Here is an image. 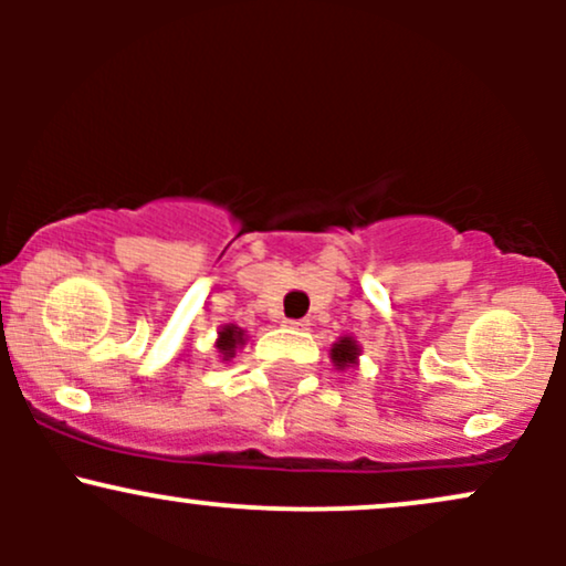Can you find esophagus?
Returning a JSON list of instances; mask_svg holds the SVG:
<instances>
[{
  "instance_id": "34e87169",
  "label": "esophagus",
  "mask_w": 566,
  "mask_h": 566,
  "mask_svg": "<svg viewBox=\"0 0 566 566\" xmlns=\"http://www.w3.org/2000/svg\"><path fill=\"white\" fill-rule=\"evenodd\" d=\"M284 327H292V329H308L311 322L308 319H287L284 322Z\"/></svg>"
}]
</instances>
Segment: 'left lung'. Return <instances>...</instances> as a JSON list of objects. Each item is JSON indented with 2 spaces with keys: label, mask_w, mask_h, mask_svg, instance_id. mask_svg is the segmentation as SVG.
<instances>
[{
  "label": "left lung",
  "mask_w": 566,
  "mask_h": 566,
  "mask_svg": "<svg viewBox=\"0 0 566 566\" xmlns=\"http://www.w3.org/2000/svg\"><path fill=\"white\" fill-rule=\"evenodd\" d=\"M359 356H361V346L356 337L350 335H343L337 337L333 343V348H329V359H333L335 369H350V367H359Z\"/></svg>",
  "instance_id": "1"
}]
</instances>
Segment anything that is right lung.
I'll list each match as a JSON object with an SVG mask.
<instances>
[{
  "label": "right lung",
  "instance_id": "add662e5",
  "mask_svg": "<svg viewBox=\"0 0 566 566\" xmlns=\"http://www.w3.org/2000/svg\"><path fill=\"white\" fill-rule=\"evenodd\" d=\"M247 343V335L242 327H237V324H223V327L218 329V340H216V348L218 354L223 356V361H229L231 356H237L239 348H244Z\"/></svg>",
  "mask_w": 566,
  "mask_h": 566
}]
</instances>
